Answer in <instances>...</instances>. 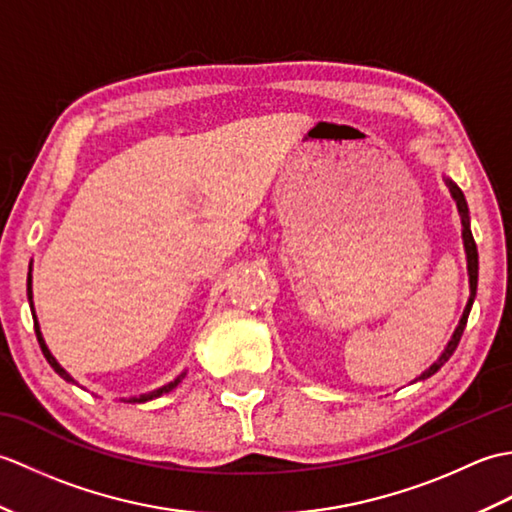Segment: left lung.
<instances>
[{
  "instance_id": "8db88e82",
  "label": "left lung",
  "mask_w": 512,
  "mask_h": 512,
  "mask_svg": "<svg viewBox=\"0 0 512 512\" xmlns=\"http://www.w3.org/2000/svg\"><path fill=\"white\" fill-rule=\"evenodd\" d=\"M447 184H449V189H451V195L455 198V202H458V209H460V213H462V237H464V248H466V262H469V281H471V297H469V303H466V310H464V314H462V319H460V325L458 328H455V332H453V339L449 341V345H447V350L442 352V356L438 358L436 363H433L427 372H424L422 376H420V380H424V378H429V376H433L438 372V369L449 361L451 358V354L455 352V347H458V343H460V339H462V334H464V328H466V321H469V312H471V306H473V299H475V290H477V246H475V239H473V233H471V228H469V209H466V200H464V193L455 187V184L451 182V180H447Z\"/></svg>"
}]
</instances>
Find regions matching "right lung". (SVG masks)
Returning <instances> with one entry per match:
<instances>
[{
  "mask_svg": "<svg viewBox=\"0 0 512 512\" xmlns=\"http://www.w3.org/2000/svg\"><path fill=\"white\" fill-rule=\"evenodd\" d=\"M30 284H32V281H30V273H28V299L32 301V288H30ZM30 306H32V303H30ZM35 332H37V341H39V345H41V352H43V356H46V361L50 363V367H52L54 372H57L63 380H68V383H74V378H72L68 372H65V369H63L57 361H54V356L50 354V350L46 347V343H43V336H41V332H39V325H37V321H35ZM182 378H184V372H182L176 380H171L169 385L160 387V389H154V391H149V394H143V396H138V398H136V396H134V398H129L127 402H145V400H154V398H158V396H162V394H169L171 389H176V387L182 383Z\"/></svg>",
  "mask_w": 512,
  "mask_h": 512,
  "instance_id": "right-lung-1",
  "label": "right lung"
}]
</instances>
